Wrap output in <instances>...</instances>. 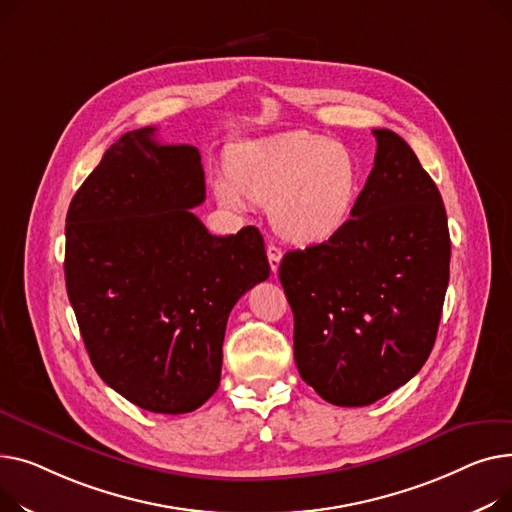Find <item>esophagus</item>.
I'll return each instance as SVG.
<instances>
[{
	"mask_svg": "<svg viewBox=\"0 0 512 512\" xmlns=\"http://www.w3.org/2000/svg\"><path fill=\"white\" fill-rule=\"evenodd\" d=\"M266 256H268L270 270H273V273H277L279 264H281V258H283V250L279 246H275V244H268L266 246Z\"/></svg>",
	"mask_w": 512,
	"mask_h": 512,
	"instance_id": "1",
	"label": "esophagus"
}]
</instances>
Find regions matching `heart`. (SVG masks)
Segmentation results:
<instances>
[{
	"label": "heart",
	"mask_w": 512,
	"mask_h": 512,
	"mask_svg": "<svg viewBox=\"0 0 512 512\" xmlns=\"http://www.w3.org/2000/svg\"><path fill=\"white\" fill-rule=\"evenodd\" d=\"M362 190L357 157L312 132H285L233 148L231 173L215 179L223 206H270L275 229L297 244L335 235L351 217Z\"/></svg>",
	"instance_id": "1"
}]
</instances>
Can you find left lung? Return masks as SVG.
Returning a JSON list of instances; mask_svg holds the SVG:
<instances>
[{
	"mask_svg": "<svg viewBox=\"0 0 512 512\" xmlns=\"http://www.w3.org/2000/svg\"><path fill=\"white\" fill-rule=\"evenodd\" d=\"M374 136L351 219L279 266L299 376L339 407L370 405L422 370L448 287L442 196L399 134Z\"/></svg>",
	"mask_w": 512,
	"mask_h": 512,
	"instance_id": "left-lung-1",
	"label": "left lung"
}]
</instances>
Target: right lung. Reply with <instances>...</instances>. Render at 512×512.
<instances>
[{
	"label": "right lung",
	"instance_id": "right-lung-1",
	"mask_svg": "<svg viewBox=\"0 0 512 512\" xmlns=\"http://www.w3.org/2000/svg\"><path fill=\"white\" fill-rule=\"evenodd\" d=\"M200 153L124 134L74 194L66 289L97 374L153 413H190L221 380L229 312L270 266L256 227L210 235Z\"/></svg>",
	"mask_w": 512,
	"mask_h": 512
}]
</instances>
